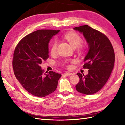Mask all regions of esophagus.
<instances>
[{
  "mask_svg": "<svg viewBox=\"0 0 125 125\" xmlns=\"http://www.w3.org/2000/svg\"><path fill=\"white\" fill-rule=\"evenodd\" d=\"M73 73H64V75H65V76H71L73 75Z\"/></svg>",
  "mask_w": 125,
  "mask_h": 125,
  "instance_id": "34e87169",
  "label": "esophagus"
}]
</instances>
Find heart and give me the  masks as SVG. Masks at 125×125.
I'll use <instances>...</instances> for the list:
<instances>
[{
	"label": "heart",
	"mask_w": 125,
	"mask_h": 125,
	"mask_svg": "<svg viewBox=\"0 0 125 125\" xmlns=\"http://www.w3.org/2000/svg\"><path fill=\"white\" fill-rule=\"evenodd\" d=\"M64 38L67 40L73 48H77L80 46L82 42V39L77 34L74 32H68L64 34ZM57 46V41H54L50 47V52L54 54L56 51Z\"/></svg>",
	"instance_id": "heart-1"
}]
</instances>
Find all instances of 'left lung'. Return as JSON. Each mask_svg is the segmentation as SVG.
Masks as SVG:
<instances>
[{
    "label": "left lung",
    "instance_id": "1",
    "mask_svg": "<svg viewBox=\"0 0 125 125\" xmlns=\"http://www.w3.org/2000/svg\"><path fill=\"white\" fill-rule=\"evenodd\" d=\"M73 30L83 34L88 44V52L84 59L83 68L88 74L77 73L80 81L76 89L81 94L90 95L99 91L106 83L112 73L115 61L113 48L107 36L87 25Z\"/></svg>",
    "mask_w": 125,
    "mask_h": 125
}]
</instances>
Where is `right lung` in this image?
<instances>
[{
  "label": "right lung",
  "instance_id": "obj_1",
  "mask_svg": "<svg viewBox=\"0 0 125 125\" xmlns=\"http://www.w3.org/2000/svg\"><path fill=\"white\" fill-rule=\"evenodd\" d=\"M60 31L41 30L24 37L16 47L13 68L16 78L25 90L35 96L44 97L56 89L60 73H44L40 64L49 57V43Z\"/></svg>",
  "mask_w": 125,
  "mask_h": 125
}]
</instances>
